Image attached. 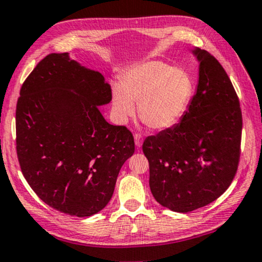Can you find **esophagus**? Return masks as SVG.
Wrapping results in <instances>:
<instances>
[{
    "label": "esophagus",
    "instance_id": "esophagus-1",
    "mask_svg": "<svg viewBox=\"0 0 262 262\" xmlns=\"http://www.w3.org/2000/svg\"><path fill=\"white\" fill-rule=\"evenodd\" d=\"M134 141H135V146H137L138 148H140L142 146V137L140 134H135L134 135Z\"/></svg>",
    "mask_w": 262,
    "mask_h": 262
}]
</instances>
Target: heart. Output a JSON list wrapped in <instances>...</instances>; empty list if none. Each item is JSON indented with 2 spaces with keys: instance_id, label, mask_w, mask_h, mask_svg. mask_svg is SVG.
Returning <instances> with one entry per match:
<instances>
[{
  "instance_id": "obj_1",
  "label": "heart",
  "mask_w": 262,
  "mask_h": 262,
  "mask_svg": "<svg viewBox=\"0 0 262 262\" xmlns=\"http://www.w3.org/2000/svg\"><path fill=\"white\" fill-rule=\"evenodd\" d=\"M194 95V81L187 71L159 60L141 62L121 76L113 89V113L118 123L135 114L153 130H166L182 120Z\"/></svg>"
}]
</instances>
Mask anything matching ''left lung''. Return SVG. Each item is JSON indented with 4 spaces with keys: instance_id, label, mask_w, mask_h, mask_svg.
I'll use <instances>...</instances> for the list:
<instances>
[{
    "instance_id": "1",
    "label": "left lung",
    "mask_w": 262,
    "mask_h": 262,
    "mask_svg": "<svg viewBox=\"0 0 262 262\" xmlns=\"http://www.w3.org/2000/svg\"><path fill=\"white\" fill-rule=\"evenodd\" d=\"M199 80L180 123L142 145L149 188L157 202L187 213L218 199L231 184L239 160L242 114L228 74L210 52L190 50Z\"/></svg>"
}]
</instances>
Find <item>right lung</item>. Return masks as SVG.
Segmentation results:
<instances>
[{
  "label": "right lung",
  "instance_id": "add662e5",
  "mask_svg": "<svg viewBox=\"0 0 262 262\" xmlns=\"http://www.w3.org/2000/svg\"><path fill=\"white\" fill-rule=\"evenodd\" d=\"M111 100L102 73L68 52L43 58L25 80L16 104V152L23 175L49 206L90 217L106 206L122 165L133 156L124 125L107 123Z\"/></svg>",
  "mask_w": 262,
  "mask_h": 262
}]
</instances>
